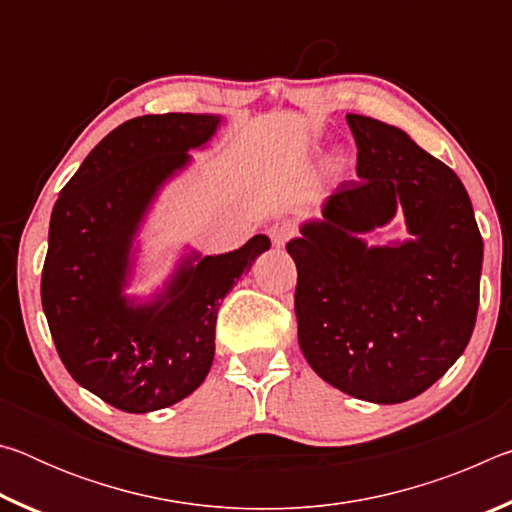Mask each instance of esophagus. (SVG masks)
Returning a JSON list of instances; mask_svg holds the SVG:
<instances>
[{"mask_svg":"<svg viewBox=\"0 0 512 512\" xmlns=\"http://www.w3.org/2000/svg\"><path fill=\"white\" fill-rule=\"evenodd\" d=\"M268 235H271V241H273V246H284L287 244V241L296 235V223L293 221H275L273 225H271V230H268Z\"/></svg>","mask_w":512,"mask_h":512,"instance_id":"obj_1","label":"esophagus"}]
</instances>
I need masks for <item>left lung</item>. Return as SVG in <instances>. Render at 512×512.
Instances as JSON below:
<instances>
[{
    "label": "left lung",
    "mask_w": 512,
    "mask_h": 512,
    "mask_svg": "<svg viewBox=\"0 0 512 512\" xmlns=\"http://www.w3.org/2000/svg\"><path fill=\"white\" fill-rule=\"evenodd\" d=\"M357 180L323 219L300 225L298 343L320 379L357 400L400 404L461 357L479 311L483 239L461 178L384 121L348 115ZM405 212L412 239L368 247L361 234Z\"/></svg>",
    "instance_id": "obj_1"
}]
</instances>
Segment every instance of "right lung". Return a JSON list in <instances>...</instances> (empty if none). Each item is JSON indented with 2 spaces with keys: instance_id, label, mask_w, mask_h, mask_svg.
<instances>
[{
  "instance_id": "right-lung-1",
  "label": "right lung",
  "mask_w": 512,
  "mask_h": 512,
  "mask_svg": "<svg viewBox=\"0 0 512 512\" xmlns=\"http://www.w3.org/2000/svg\"><path fill=\"white\" fill-rule=\"evenodd\" d=\"M219 124V115L192 112L124 121L94 146L51 212L40 284L51 339L69 375L119 411L167 409L203 384L225 293L271 248L255 235L232 253H192L153 300L124 293L144 214Z\"/></svg>"
}]
</instances>
